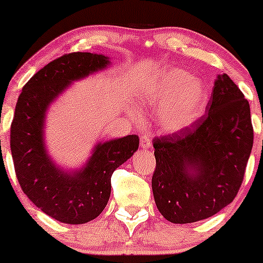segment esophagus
I'll return each mask as SVG.
<instances>
[{
	"label": "esophagus",
	"mask_w": 263,
	"mask_h": 263,
	"mask_svg": "<svg viewBox=\"0 0 263 263\" xmlns=\"http://www.w3.org/2000/svg\"><path fill=\"white\" fill-rule=\"evenodd\" d=\"M140 145L142 148H148L151 146V139L148 135H142L140 136Z\"/></svg>",
	"instance_id": "34e87169"
}]
</instances>
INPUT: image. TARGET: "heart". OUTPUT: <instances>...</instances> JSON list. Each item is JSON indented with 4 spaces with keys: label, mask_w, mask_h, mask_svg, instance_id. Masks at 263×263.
<instances>
[{
    "label": "heart",
    "mask_w": 263,
    "mask_h": 263,
    "mask_svg": "<svg viewBox=\"0 0 263 263\" xmlns=\"http://www.w3.org/2000/svg\"><path fill=\"white\" fill-rule=\"evenodd\" d=\"M206 89L190 72L173 68L163 73L146 92L150 107L158 108V123L164 132L176 134L195 123L205 109Z\"/></svg>",
    "instance_id": "heart-1"
}]
</instances>
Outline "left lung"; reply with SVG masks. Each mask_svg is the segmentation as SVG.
<instances>
[{
	"instance_id": "1",
	"label": "left lung",
	"mask_w": 263,
	"mask_h": 263,
	"mask_svg": "<svg viewBox=\"0 0 263 263\" xmlns=\"http://www.w3.org/2000/svg\"><path fill=\"white\" fill-rule=\"evenodd\" d=\"M153 145L151 187L160 214L174 224L208 219L234 200L245 178L253 146L248 100L227 73L219 75L206 115Z\"/></svg>"
}]
</instances>
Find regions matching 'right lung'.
I'll return each instance as SVG.
<instances>
[{"instance_id":"1","label":"right lung","mask_w":263,"mask_h":263,"mask_svg":"<svg viewBox=\"0 0 263 263\" xmlns=\"http://www.w3.org/2000/svg\"><path fill=\"white\" fill-rule=\"evenodd\" d=\"M109 65L108 57L73 52L52 61L23 87L11 123L10 146L23 192L44 214L65 224H85L102 214L110 178L139 148V136L100 142L81 171L65 172L50 160L43 128L49 104L75 80Z\"/></svg>"}]
</instances>
